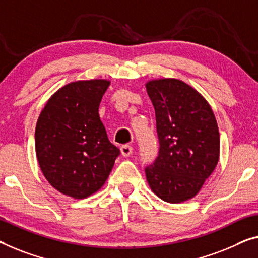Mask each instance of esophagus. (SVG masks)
<instances>
[{
    "mask_svg": "<svg viewBox=\"0 0 258 258\" xmlns=\"http://www.w3.org/2000/svg\"><path fill=\"white\" fill-rule=\"evenodd\" d=\"M120 152H121V155H122V156L127 157V156L131 155V154H132L133 148L131 147L130 145H124V146H122V147L120 148Z\"/></svg>",
    "mask_w": 258,
    "mask_h": 258,
    "instance_id": "obj_1",
    "label": "esophagus"
}]
</instances>
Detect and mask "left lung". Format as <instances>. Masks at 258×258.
<instances>
[{"label": "left lung", "instance_id": "left-lung-1", "mask_svg": "<svg viewBox=\"0 0 258 258\" xmlns=\"http://www.w3.org/2000/svg\"><path fill=\"white\" fill-rule=\"evenodd\" d=\"M146 90L155 109L160 140L159 156L146 168L148 185L164 202H186L218 164L217 119L203 95L182 80H151Z\"/></svg>", "mask_w": 258, "mask_h": 258}]
</instances>
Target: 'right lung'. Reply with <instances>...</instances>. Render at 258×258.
Listing matches in <instances>:
<instances>
[{"instance_id":"obj_1","label":"right lung","mask_w":258,"mask_h":258,"mask_svg":"<svg viewBox=\"0 0 258 258\" xmlns=\"http://www.w3.org/2000/svg\"><path fill=\"white\" fill-rule=\"evenodd\" d=\"M110 81H74L57 89L36 125V155L47 182L61 194L83 199L104 185L119 149L107 139L98 114Z\"/></svg>"}]
</instances>
